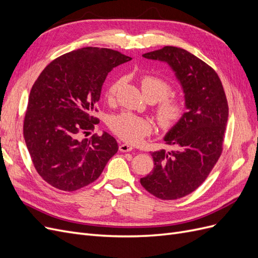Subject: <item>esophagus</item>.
<instances>
[{
	"mask_svg": "<svg viewBox=\"0 0 258 258\" xmlns=\"http://www.w3.org/2000/svg\"><path fill=\"white\" fill-rule=\"evenodd\" d=\"M134 150V147L129 144H120L119 145V151L122 153H127V152H131Z\"/></svg>",
	"mask_w": 258,
	"mask_h": 258,
	"instance_id": "esophagus-1",
	"label": "esophagus"
}]
</instances>
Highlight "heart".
Instances as JSON below:
<instances>
[{"instance_id":"heart-1","label":"heart","mask_w":258,"mask_h":258,"mask_svg":"<svg viewBox=\"0 0 258 258\" xmlns=\"http://www.w3.org/2000/svg\"><path fill=\"white\" fill-rule=\"evenodd\" d=\"M121 84L122 79H117L108 85L105 91V98L108 101L115 99ZM141 88L147 100L158 102L155 106V116L161 129L173 128L182 120L187 110L186 100L182 97L170 96L173 86L169 81L160 76L144 75L141 79ZM110 128L122 141L138 144L153 134L154 123L144 117L131 113H121L112 117Z\"/></svg>"}]
</instances>
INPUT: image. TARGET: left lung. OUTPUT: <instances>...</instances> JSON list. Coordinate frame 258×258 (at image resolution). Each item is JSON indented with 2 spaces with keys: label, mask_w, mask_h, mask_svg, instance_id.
<instances>
[{
  "label": "left lung",
  "mask_w": 258,
  "mask_h": 258,
  "mask_svg": "<svg viewBox=\"0 0 258 258\" xmlns=\"http://www.w3.org/2000/svg\"><path fill=\"white\" fill-rule=\"evenodd\" d=\"M143 57L167 62L185 93L187 112L165 137L174 148L152 152L155 167L140 179L153 196L174 200L196 190L221 157L228 103L217 73L187 50L165 46Z\"/></svg>",
  "instance_id": "1"
}]
</instances>
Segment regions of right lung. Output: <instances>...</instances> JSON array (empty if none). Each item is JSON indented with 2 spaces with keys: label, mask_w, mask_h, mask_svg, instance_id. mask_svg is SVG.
Segmentation results:
<instances>
[{
  "label": "right lung",
  "mask_w": 258,
  "mask_h": 258,
  "mask_svg": "<svg viewBox=\"0 0 258 258\" xmlns=\"http://www.w3.org/2000/svg\"><path fill=\"white\" fill-rule=\"evenodd\" d=\"M131 58L85 47L52 60L30 91L23 137L37 173L54 188L74 191L95 182L118 151L104 132L82 139L99 122L93 112L108 72Z\"/></svg>",
  "instance_id": "add662e5"
}]
</instances>
